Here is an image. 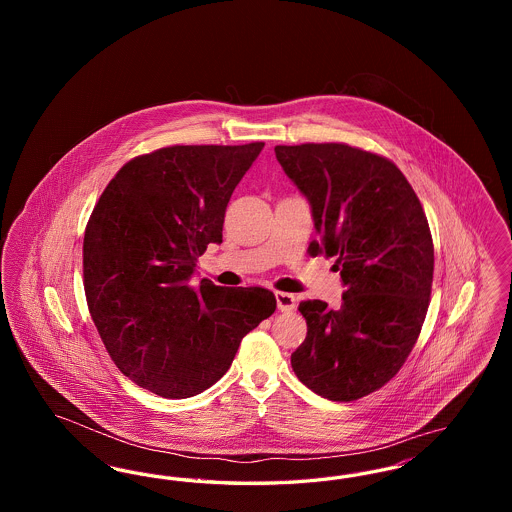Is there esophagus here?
Segmentation results:
<instances>
[{
    "mask_svg": "<svg viewBox=\"0 0 512 512\" xmlns=\"http://www.w3.org/2000/svg\"><path fill=\"white\" fill-rule=\"evenodd\" d=\"M274 295H276L278 309H280L282 313H292L293 309L297 307V303H295V295H293V293L276 292Z\"/></svg>",
    "mask_w": 512,
    "mask_h": 512,
    "instance_id": "34e87169",
    "label": "esophagus"
}]
</instances>
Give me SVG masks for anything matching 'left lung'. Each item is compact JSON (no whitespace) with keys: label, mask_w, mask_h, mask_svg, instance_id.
<instances>
[{"label":"left lung","mask_w":512,"mask_h":512,"mask_svg":"<svg viewBox=\"0 0 512 512\" xmlns=\"http://www.w3.org/2000/svg\"><path fill=\"white\" fill-rule=\"evenodd\" d=\"M309 199L318 242L336 257L345 286L340 309L299 303L307 338L292 353L297 378L330 401H355L399 372L422 330L434 278L424 209L390 159L347 144L274 147Z\"/></svg>","instance_id":"1"}]
</instances>
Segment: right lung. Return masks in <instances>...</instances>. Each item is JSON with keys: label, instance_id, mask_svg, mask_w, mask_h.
<instances>
[{"label": "right lung", "instance_id": "add662e5", "mask_svg": "<svg viewBox=\"0 0 512 512\" xmlns=\"http://www.w3.org/2000/svg\"><path fill=\"white\" fill-rule=\"evenodd\" d=\"M263 147H161L128 161L99 197L84 232V292L113 363L140 388L167 399L211 388L274 313L265 288L190 284Z\"/></svg>", "mask_w": 512, "mask_h": 512}]
</instances>
